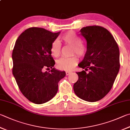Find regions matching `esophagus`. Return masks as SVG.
<instances>
[{"mask_svg": "<svg viewBox=\"0 0 130 130\" xmlns=\"http://www.w3.org/2000/svg\"><path fill=\"white\" fill-rule=\"evenodd\" d=\"M72 73L71 72H69V71L66 72V75H68L69 74H70V73Z\"/></svg>", "mask_w": 130, "mask_h": 130, "instance_id": "esophagus-1", "label": "esophagus"}]
</instances>
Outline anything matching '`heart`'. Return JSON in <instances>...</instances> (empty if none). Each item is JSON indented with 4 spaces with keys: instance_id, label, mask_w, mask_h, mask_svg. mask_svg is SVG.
I'll return each mask as SVG.
<instances>
[{
    "instance_id": "heart-1",
    "label": "heart",
    "mask_w": 130,
    "mask_h": 130,
    "mask_svg": "<svg viewBox=\"0 0 130 130\" xmlns=\"http://www.w3.org/2000/svg\"><path fill=\"white\" fill-rule=\"evenodd\" d=\"M61 39L66 44L72 46V53L77 54L78 56H82L86 52V47L81 42V39L72 31H69L63 35ZM51 52L52 55L57 57L61 52V44L58 40H55L51 44ZM78 58L75 56L70 57H62L57 61V67L61 70H72L77 65Z\"/></svg>"
}]
</instances>
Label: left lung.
Returning <instances> with one entry per match:
<instances>
[{"label": "left lung", "mask_w": 130, "mask_h": 130, "mask_svg": "<svg viewBox=\"0 0 130 130\" xmlns=\"http://www.w3.org/2000/svg\"><path fill=\"white\" fill-rule=\"evenodd\" d=\"M80 34L86 40V52L76 73L78 79L73 86L78 97L88 102L100 101L111 89L118 74L119 49L114 37L100 26L82 28ZM88 69L89 73L85 72Z\"/></svg>", "instance_id": "8db88e82"}]
</instances>
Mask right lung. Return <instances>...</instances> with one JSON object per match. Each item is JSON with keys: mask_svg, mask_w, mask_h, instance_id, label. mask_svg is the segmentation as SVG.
<instances>
[{"mask_svg": "<svg viewBox=\"0 0 130 130\" xmlns=\"http://www.w3.org/2000/svg\"><path fill=\"white\" fill-rule=\"evenodd\" d=\"M60 32L52 33L41 28L26 29L16 40L12 52V73L21 92L35 104L52 100L57 93L58 84L65 71L53 68L51 46ZM45 69H50L44 72Z\"/></svg>", "mask_w": 130, "mask_h": 130, "instance_id": "1", "label": "right lung"}]
</instances>
